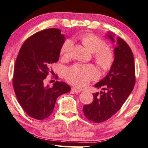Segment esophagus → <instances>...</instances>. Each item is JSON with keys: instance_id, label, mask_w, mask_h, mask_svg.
I'll use <instances>...</instances> for the list:
<instances>
[{"instance_id": "34e87169", "label": "esophagus", "mask_w": 148, "mask_h": 148, "mask_svg": "<svg viewBox=\"0 0 148 148\" xmlns=\"http://www.w3.org/2000/svg\"><path fill=\"white\" fill-rule=\"evenodd\" d=\"M81 89L80 88H76V87H72V91H74L75 92H81Z\"/></svg>"}]
</instances>
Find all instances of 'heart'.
<instances>
[{"mask_svg":"<svg viewBox=\"0 0 148 148\" xmlns=\"http://www.w3.org/2000/svg\"><path fill=\"white\" fill-rule=\"evenodd\" d=\"M83 44L88 49L94 53V60L97 64L103 68H108L114 60V53L106 42L99 37L88 34L82 37ZM74 46L72 39H67L62 45L61 53L64 57L70 56ZM98 76L97 70L91 65L75 64L66 71V79L69 82L78 86H85L90 80Z\"/></svg>","mask_w":148,"mask_h":148,"instance_id":"b5f03b06","label":"heart"}]
</instances>
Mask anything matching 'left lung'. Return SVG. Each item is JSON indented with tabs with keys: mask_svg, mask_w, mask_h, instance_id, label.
<instances>
[{
	"mask_svg": "<svg viewBox=\"0 0 148 148\" xmlns=\"http://www.w3.org/2000/svg\"><path fill=\"white\" fill-rule=\"evenodd\" d=\"M106 36L115 42V34ZM114 60L106 77L95 84L103 91L92 93L94 100L83 106L84 116L95 123H102L121 109L133 90L135 83V70L133 52L123 39L118 36L114 49Z\"/></svg>",
	"mask_w": 148,
	"mask_h": 148,
	"instance_id": "obj_1",
	"label": "left lung"
}]
</instances>
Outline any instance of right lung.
Here are the masks:
<instances>
[{
	"label": "right lung",
	"mask_w": 148,
	"mask_h": 148,
	"mask_svg": "<svg viewBox=\"0 0 148 148\" xmlns=\"http://www.w3.org/2000/svg\"><path fill=\"white\" fill-rule=\"evenodd\" d=\"M65 40L60 29H43L29 37L19 50L13 70V88L21 108L33 119L48 118L59 96L71 89L62 81H56L51 87L44 85L49 66L58 62Z\"/></svg>",
	"instance_id": "add662e5"
}]
</instances>
